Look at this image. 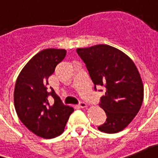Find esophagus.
<instances>
[{
  "label": "esophagus",
  "instance_id": "obj_1",
  "mask_svg": "<svg viewBox=\"0 0 158 158\" xmlns=\"http://www.w3.org/2000/svg\"><path fill=\"white\" fill-rule=\"evenodd\" d=\"M79 106L80 107V108H87V107H88V105H87L85 102H83V101H81V102L79 104Z\"/></svg>",
  "mask_w": 158,
  "mask_h": 158
}]
</instances>
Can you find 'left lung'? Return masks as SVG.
<instances>
[{
    "label": "left lung",
    "instance_id": "1",
    "mask_svg": "<svg viewBox=\"0 0 158 158\" xmlns=\"http://www.w3.org/2000/svg\"><path fill=\"white\" fill-rule=\"evenodd\" d=\"M85 63L95 85L104 87L100 107L107 118L98 127L102 132L114 134L127 127L139 111L143 100L141 77L133 61L121 50L107 45L76 49Z\"/></svg>",
    "mask_w": 158,
    "mask_h": 158
}]
</instances>
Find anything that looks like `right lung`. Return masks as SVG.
Listing matches in <instances>:
<instances>
[{"label": "right lung", "mask_w": 158, "mask_h": 158, "mask_svg": "<svg viewBox=\"0 0 158 158\" xmlns=\"http://www.w3.org/2000/svg\"><path fill=\"white\" fill-rule=\"evenodd\" d=\"M66 55V50L47 48L35 54L19 73L14 92L17 114L37 136L51 139L64 131L72 107L65 106L55 91L48 92V78ZM53 97L52 104L48 97Z\"/></svg>", "instance_id": "1"}]
</instances>
